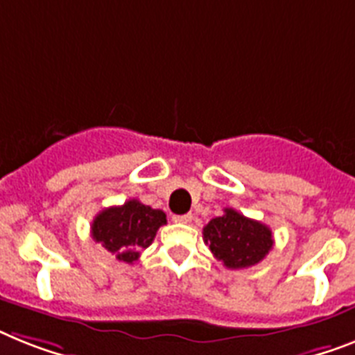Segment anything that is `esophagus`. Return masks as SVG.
I'll use <instances>...</instances> for the list:
<instances>
[{"instance_id":"esophagus-1","label":"esophagus","mask_w":355,"mask_h":355,"mask_svg":"<svg viewBox=\"0 0 355 355\" xmlns=\"http://www.w3.org/2000/svg\"><path fill=\"white\" fill-rule=\"evenodd\" d=\"M174 223H190L192 221V214H181V216H172Z\"/></svg>"}]
</instances>
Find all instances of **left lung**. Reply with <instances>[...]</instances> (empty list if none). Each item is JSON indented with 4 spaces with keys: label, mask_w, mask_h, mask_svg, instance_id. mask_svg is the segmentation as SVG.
I'll list each match as a JSON object with an SVG mask.
<instances>
[{
    "label": "left lung",
    "mask_w": 355,
    "mask_h": 355,
    "mask_svg": "<svg viewBox=\"0 0 355 355\" xmlns=\"http://www.w3.org/2000/svg\"><path fill=\"white\" fill-rule=\"evenodd\" d=\"M203 239L214 257L232 270L257 265L274 247L270 228L234 209H225L223 216L210 219L203 228Z\"/></svg>",
    "instance_id": "obj_1"
}]
</instances>
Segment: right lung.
I'll list each match as a JSON object with an SVG mask.
<instances>
[{"instance_id": "add662e5", "label": "right lung", "mask_w": 355, "mask_h": 355, "mask_svg": "<svg viewBox=\"0 0 355 355\" xmlns=\"http://www.w3.org/2000/svg\"><path fill=\"white\" fill-rule=\"evenodd\" d=\"M166 223L163 210L152 209L137 199H130L119 207H108L94 218L92 239L101 243L116 259L134 263L141 250L148 248L159 227Z\"/></svg>"}]
</instances>
